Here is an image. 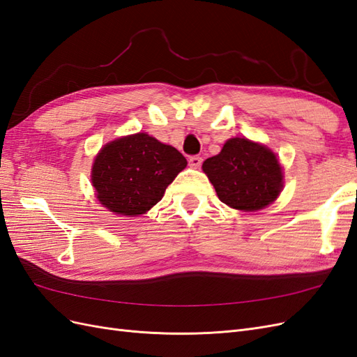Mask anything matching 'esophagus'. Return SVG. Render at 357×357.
Returning a JSON list of instances; mask_svg holds the SVG:
<instances>
[{
	"label": "esophagus",
	"instance_id": "obj_1",
	"mask_svg": "<svg viewBox=\"0 0 357 357\" xmlns=\"http://www.w3.org/2000/svg\"><path fill=\"white\" fill-rule=\"evenodd\" d=\"M202 164V158L201 156H190L189 158V165L192 168H199Z\"/></svg>",
	"mask_w": 357,
	"mask_h": 357
}]
</instances>
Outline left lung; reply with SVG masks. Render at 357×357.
Returning a JSON list of instances; mask_svg holds the SVG:
<instances>
[{"instance_id":"obj_1","label":"left lung","mask_w":357,"mask_h":357,"mask_svg":"<svg viewBox=\"0 0 357 357\" xmlns=\"http://www.w3.org/2000/svg\"><path fill=\"white\" fill-rule=\"evenodd\" d=\"M202 169L219 199L231 208L257 211L274 202L283 189V171L266 146L247 138H229Z\"/></svg>"}]
</instances>
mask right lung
I'll use <instances>...</instances> for the list:
<instances>
[{
  "label": "right lung",
  "mask_w": 357,
  "mask_h": 357,
  "mask_svg": "<svg viewBox=\"0 0 357 357\" xmlns=\"http://www.w3.org/2000/svg\"><path fill=\"white\" fill-rule=\"evenodd\" d=\"M186 165V158L177 149L138 132L107 143L93 160L91 180L96 198L107 210L139 215L162 199Z\"/></svg>",
  "instance_id": "right-lung-1"
}]
</instances>
